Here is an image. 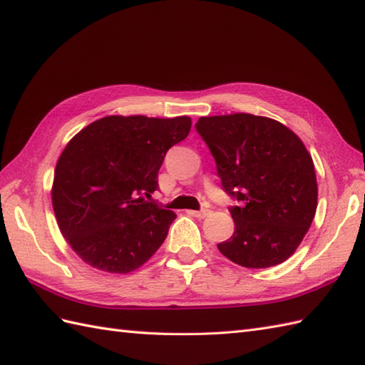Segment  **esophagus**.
<instances>
[{
	"instance_id": "34e87169",
	"label": "esophagus",
	"mask_w": 365,
	"mask_h": 365,
	"mask_svg": "<svg viewBox=\"0 0 365 365\" xmlns=\"http://www.w3.org/2000/svg\"><path fill=\"white\" fill-rule=\"evenodd\" d=\"M208 213H210V210H207V208H203V210H191V211H188V215H191V216H194V217H197V219L207 217V216H208Z\"/></svg>"
}]
</instances>
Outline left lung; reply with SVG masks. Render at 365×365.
Wrapping results in <instances>:
<instances>
[{"label":"left lung","instance_id":"left-lung-1","mask_svg":"<svg viewBox=\"0 0 365 365\" xmlns=\"http://www.w3.org/2000/svg\"><path fill=\"white\" fill-rule=\"evenodd\" d=\"M196 130L215 157L235 233L217 244L242 267L264 269L289 258L317 208L314 163L302 140L272 118L250 113L202 116Z\"/></svg>","mask_w":365,"mask_h":365}]
</instances>
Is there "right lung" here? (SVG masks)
I'll return each instance as SVG.
<instances>
[{"instance_id":"add662e5","label":"right lung","mask_w":365,"mask_h":365,"mask_svg":"<svg viewBox=\"0 0 365 365\" xmlns=\"http://www.w3.org/2000/svg\"><path fill=\"white\" fill-rule=\"evenodd\" d=\"M191 118L106 116L74 135L51 191L58 228L87 264L110 274L143 266L175 213L144 196L158 188L166 152L188 137Z\"/></svg>"}]
</instances>
